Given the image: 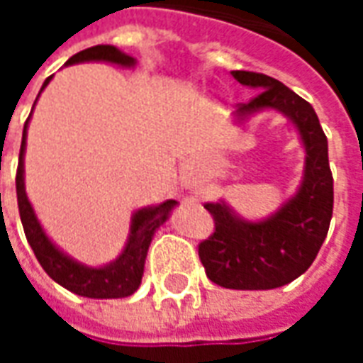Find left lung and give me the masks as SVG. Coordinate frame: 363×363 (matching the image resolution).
<instances>
[{"label":"left lung","mask_w":363,"mask_h":363,"mask_svg":"<svg viewBox=\"0 0 363 363\" xmlns=\"http://www.w3.org/2000/svg\"><path fill=\"white\" fill-rule=\"evenodd\" d=\"M237 82L259 91L233 112L237 124L264 111H276L296 126L303 143V177L296 194L262 220H245L225 202H208L216 231L198 247L208 278L229 289H274L299 278L311 267L333 218V173L328 143L319 118L305 99L274 77L231 72Z\"/></svg>","instance_id":"8db88e82"}]
</instances>
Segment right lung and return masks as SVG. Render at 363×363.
<instances>
[{
  "label": "right lung",
  "instance_id": "add662e5",
  "mask_svg": "<svg viewBox=\"0 0 363 363\" xmlns=\"http://www.w3.org/2000/svg\"><path fill=\"white\" fill-rule=\"evenodd\" d=\"M82 62H106L112 66L135 67V58L126 52L118 50L116 46L111 44H99L91 46L87 50L77 52L75 56L67 60L66 66L82 64ZM52 75L43 83V93L46 85L50 83ZM38 93V96H40ZM36 96V101H38ZM35 101V104H36ZM35 111V106H33ZM33 111L28 114L25 128H23V142H21L19 153V167H17V204H19L21 221L25 235L30 245V249L35 251L36 259L44 268V272L50 276L52 280L58 281L60 286H64L69 291H74L77 296L91 297V299H118V297H128L140 288L143 276V267H145V257L150 251L151 239L173 212L177 206L174 200H167L163 204L145 206L132 213L130 221V233H128L126 245L118 257L111 262H106L103 267H87L74 257H69L67 252L60 249L58 245L46 235L43 223L38 221L35 213V208L30 204L25 190V151H27V128L33 116Z\"/></svg>",
  "mask_w": 363,
  "mask_h": 363
}]
</instances>
